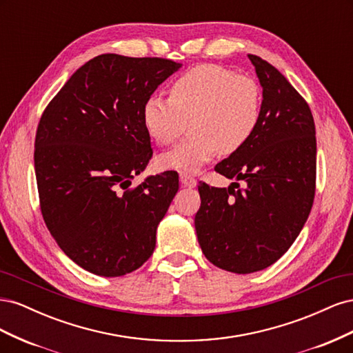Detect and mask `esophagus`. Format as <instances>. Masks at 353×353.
Listing matches in <instances>:
<instances>
[{
	"instance_id": "esophagus-1",
	"label": "esophagus",
	"mask_w": 353,
	"mask_h": 353,
	"mask_svg": "<svg viewBox=\"0 0 353 353\" xmlns=\"http://www.w3.org/2000/svg\"><path fill=\"white\" fill-rule=\"evenodd\" d=\"M179 181H181V184H183L184 187H188V188H194L197 185V181L188 174H179Z\"/></svg>"
}]
</instances>
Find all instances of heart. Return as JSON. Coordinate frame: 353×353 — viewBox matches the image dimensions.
<instances>
[{"instance_id":"heart-1","label":"heart","mask_w":353,"mask_h":353,"mask_svg":"<svg viewBox=\"0 0 353 353\" xmlns=\"http://www.w3.org/2000/svg\"><path fill=\"white\" fill-rule=\"evenodd\" d=\"M262 116V90L250 77L218 65H199L178 77L169 99L152 95L143 105V125L157 144L190 135L159 163L181 174H196L221 152H239L256 132Z\"/></svg>"}]
</instances>
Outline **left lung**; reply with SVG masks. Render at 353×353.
I'll use <instances>...</instances> for the list:
<instances>
[{
  "instance_id": "obj_1",
  "label": "left lung",
  "mask_w": 353,
  "mask_h": 353,
  "mask_svg": "<svg viewBox=\"0 0 353 353\" xmlns=\"http://www.w3.org/2000/svg\"><path fill=\"white\" fill-rule=\"evenodd\" d=\"M249 59L262 87L259 126L248 144L215 166L236 183L228 188L200 183L194 218L208 261L236 274L268 268L288 250L312 209L316 174L307 103L268 61Z\"/></svg>"
}]
</instances>
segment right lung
Wrapping results in <instances>:
<instances>
[{
    "mask_svg": "<svg viewBox=\"0 0 353 353\" xmlns=\"http://www.w3.org/2000/svg\"><path fill=\"white\" fill-rule=\"evenodd\" d=\"M181 66L157 57L97 56L72 74L41 117L34 159L42 216L85 271L121 276L153 254L178 174L130 185L153 154L143 105Z\"/></svg>",
    "mask_w": 353,
    "mask_h": 353,
    "instance_id": "1",
    "label": "right lung"
}]
</instances>
